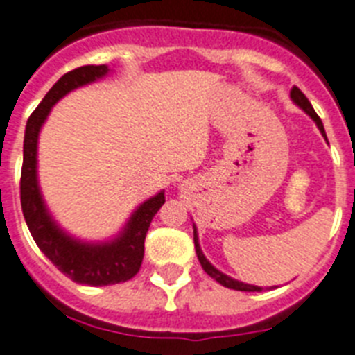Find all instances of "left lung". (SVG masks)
I'll return each mask as SVG.
<instances>
[{"label": "left lung", "instance_id": "8db88e82", "mask_svg": "<svg viewBox=\"0 0 355 355\" xmlns=\"http://www.w3.org/2000/svg\"><path fill=\"white\" fill-rule=\"evenodd\" d=\"M291 97H293L294 103H296L297 106L303 110V112H306L312 119H314V122L318 124V128H320V132L324 135L323 122H321V119L318 117V113L314 112L311 101L306 99L305 94H303V92L297 88V86H293V90H291ZM193 236H195V249H196V256H198V261H200L202 269L209 274L211 278L216 279V282H218L220 285H223V287L234 288V291H243V293H258V291H261V287H256V285H247V284H242V282H236V279L229 278V276H225L223 272H220L218 269H214L213 265L205 260V256L202 254V249H200V245H198V236H196V229L193 231Z\"/></svg>", "mask_w": 355, "mask_h": 355}]
</instances>
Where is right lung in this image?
Here are the masks:
<instances>
[{
	"mask_svg": "<svg viewBox=\"0 0 355 355\" xmlns=\"http://www.w3.org/2000/svg\"><path fill=\"white\" fill-rule=\"evenodd\" d=\"M108 73L106 64H88L68 71L50 88L40 106L28 117L23 144V168H21V209L28 225L34 242L37 243L43 254L52 261L62 274H67L77 284L115 285L132 279L142 265L144 258V240L150 229V223L157 211L166 202L164 193L155 195L132 214L126 227L113 242L108 243H81L67 236L50 218L44 207L37 187V135L44 119L52 106L73 88L99 79Z\"/></svg>",
	"mask_w": 355,
	"mask_h": 355,
	"instance_id": "right-lung-1",
	"label": "right lung"
}]
</instances>
